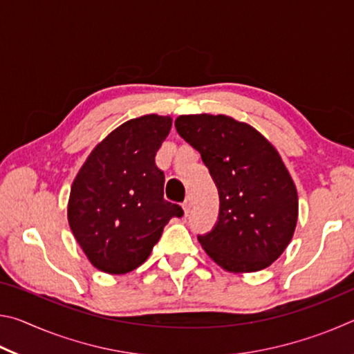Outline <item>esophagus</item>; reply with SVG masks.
I'll return each instance as SVG.
<instances>
[{
	"mask_svg": "<svg viewBox=\"0 0 354 354\" xmlns=\"http://www.w3.org/2000/svg\"><path fill=\"white\" fill-rule=\"evenodd\" d=\"M192 205H194V203H192V198L189 196V198L185 200V201H184V205H183V209H184V212H185V214H189V212H190Z\"/></svg>",
	"mask_w": 354,
	"mask_h": 354,
	"instance_id": "esophagus-1",
	"label": "esophagus"
}]
</instances>
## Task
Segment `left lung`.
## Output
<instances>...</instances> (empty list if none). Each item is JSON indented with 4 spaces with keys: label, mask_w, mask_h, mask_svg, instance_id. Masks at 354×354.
<instances>
[{
    "label": "left lung",
    "mask_w": 354,
    "mask_h": 354,
    "mask_svg": "<svg viewBox=\"0 0 354 354\" xmlns=\"http://www.w3.org/2000/svg\"><path fill=\"white\" fill-rule=\"evenodd\" d=\"M178 134L190 143L218 189V221L198 236L209 257L226 272L251 273L278 259L298 220V194L270 142L227 115H179Z\"/></svg>",
    "instance_id": "1"
}]
</instances>
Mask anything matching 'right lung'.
<instances>
[{
	"mask_svg": "<svg viewBox=\"0 0 354 354\" xmlns=\"http://www.w3.org/2000/svg\"><path fill=\"white\" fill-rule=\"evenodd\" d=\"M171 117L148 113L120 124L88 154L71 184L67 217L84 254L98 270L124 274L142 266L181 206L164 200L154 156Z\"/></svg>",
	"mask_w": 354,
	"mask_h": 354,
	"instance_id": "add662e5",
	"label": "right lung"
}]
</instances>
